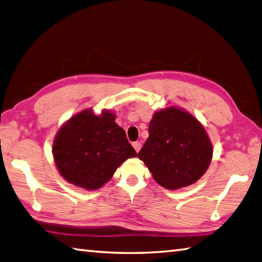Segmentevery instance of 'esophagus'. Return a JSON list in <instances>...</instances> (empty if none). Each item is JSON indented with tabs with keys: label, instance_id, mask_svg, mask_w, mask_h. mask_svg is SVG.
<instances>
[{
	"label": "esophagus",
	"instance_id": "obj_1",
	"mask_svg": "<svg viewBox=\"0 0 262 262\" xmlns=\"http://www.w3.org/2000/svg\"><path fill=\"white\" fill-rule=\"evenodd\" d=\"M133 147L135 148V150L138 153L139 149H141V147H142V144L139 143V142H134V143H133Z\"/></svg>",
	"mask_w": 262,
	"mask_h": 262
}]
</instances>
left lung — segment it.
<instances>
[{
	"mask_svg": "<svg viewBox=\"0 0 262 262\" xmlns=\"http://www.w3.org/2000/svg\"><path fill=\"white\" fill-rule=\"evenodd\" d=\"M148 134L138 157L163 187L188 186L206 172L212 144L202 124L190 113L173 106L161 109L153 115Z\"/></svg>",
	"mask_w": 262,
	"mask_h": 262,
	"instance_id": "left-lung-1",
	"label": "left lung"
}]
</instances>
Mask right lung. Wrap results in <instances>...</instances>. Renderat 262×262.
<instances>
[{
  "label": "right lung",
  "instance_id": "right-lung-1",
  "mask_svg": "<svg viewBox=\"0 0 262 262\" xmlns=\"http://www.w3.org/2000/svg\"><path fill=\"white\" fill-rule=\"evenodd\" d=\"M115 114L91 109L67 120L52 145L59 173L70 184L84 190H98L113 178L119 165L137 153L119 127Z\"/></svg>",
  "mask_w": 262,
  "mask_h": 262
}]
</instances>
